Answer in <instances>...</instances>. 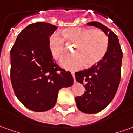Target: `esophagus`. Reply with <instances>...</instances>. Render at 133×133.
<instances>
[{
  "label": "esophagus",
  "mask_w": 133,
  "mask_h": 133,
  "mask_svg": "<svg viewBox=\"0 0 133 133\" xmlns=\"http://www.w3.org/2000/svg\"><path fill=\"white\" fill-rule=\"evenodd\" d=\"M71 75H72V78H73V81H74V83H76V81H75V73L73 72H71Z\"/></svg>",
  "instance_id": "34e87169"
}]
</instances>
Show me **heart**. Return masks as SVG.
I'll return each instance as SVG.
<instances>
[{"instance_id": "obj_1", "label": "heart", "mask_w": 133, "mask_h": 133, "mask_svg": "<svg viewBox=\"0 0 133 133\" xmlns=\"http://www.w3.org/2000/svg\"><path fill=\"white\" fill-rule=\"evenodd\" d=\"M68 44H76L75 55L63 59L61 66L68 70H76L84 65L90 68L99 63L105 56L109 45V39L105 32L90 28H69L61 32ZM49 48L52 57L60 61L66 54L63 38L52 35L49 39Z\"/></svg>"}]
</instances>
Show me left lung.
Instances as JSON below:
<instances>
[{
	"label": "left lung",
	"mask_w": 133,
	"mask_h": 133,
	"mask_svg": "<svg viewBox=\"0 0 133 133\" xmlns=\"http://www.w3.org/2000/svg\"><path fill=\"white\" fill-rule=\"evenodd\" d=\"M87 25L100 28L108 35V49L99 63L89 69L76 72L75 79L85 88L84 94L75 97L76 105L83 112H99L108 105L117 92L121 78L123 52L118 38L110 29L99 22Z\"/></svg>",
	"instance_id": "left-lung-1"
}]
</instances>
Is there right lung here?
<instances>
[{
    "label": "right lung",
    "mask_w": 133,
    "mask_h": 133,
    "mask_svg": "<svg viewBox=\"0 0 133 133\" xmlns=\"http://www.w3.org/2000/svg\"><path fill=\"white\" fill-rule=\"evenodd\" d=\"M57 29L48 23L30 24L20 33L10 50V80L20 102L35 112H44L55 105L58 91L71 86L69 71L52 59L49 38Z\"/></svg>",
    "instance_id": "obj_1"
}]
</instances>
